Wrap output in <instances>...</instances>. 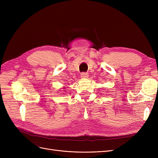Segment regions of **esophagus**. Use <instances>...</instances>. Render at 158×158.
Returning a JSON list of instances; mask_svg holds the SVG:
<instances>
[{
  "mask_svg": "<svg viewBox=\"0 0 158 158\" xmlns=\"http://www.w3.org/2000/svg\"><path fill=\"white\" fill-rule=\"evenodd\" d=\"M81 77L82 78H88V74L86 73H82L81 74Z\"/></svg>",
  "mask_w": 158,
  "mask_h": 158,
  "instance_id": "obj_1",
  "label": "esophagus"
}]
</instances>
